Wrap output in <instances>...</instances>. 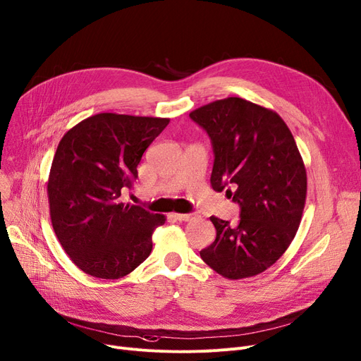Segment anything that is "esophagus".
Returning a JSON list of instances; mask_svg holds the SVG:
<instances>
[{"mask_svg": "<svg viewBox=\"0 0 361 361\" xmlns=\"http://www.w3.org/2000/svg\"><path fill=\"white\" fill-rule=\"evenodd\" d=\"M196 216V214H174V218L178 219V221H192Z\"/></svg>", "mask_w": 361, "mask_h": 361, "instance_id": "esophagus-1", "label": "esophagus"}]
</instances>
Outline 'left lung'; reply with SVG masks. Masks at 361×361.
<instances>
[{"label":"left lung","instance_id":"8db88e82","mask_svg":"<svg viewBox=\"0 0 361 361\" xmlns=\"http://www.w3.org/2000/svg\"><path fill=\"white\" fill-rule=\"evenodd\" d=\"M190 118L211 137L212 189L228 187L226 193L240 205L238 226L211 216L216 238L200 258L230 280L257 276L285 254L301 224L307 197L301 153L274 111L240 97L202 106Z\"/></svg>","mask_w":361,"mask_h":361}]
</instances>
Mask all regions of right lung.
Here are the masks:
<instances>
[{"mask_svg": "<svg viewBox=\"0 0 361 361\" xmlns=\"http://www.w3.org/2000/svg\"><path fill=\"white\" fill-rule=\"evenodd\" d=\"M168 118L97 114L71 128L57 146L47 195L56 236L84 273L115 280L152 252V233L166 218L121 202L145 150Z\"/></svg>", "mask_w": 361, "mask_h": 361, "instance_id": "obj_1", "label": "right lung"}]
</instances>
